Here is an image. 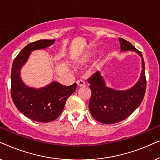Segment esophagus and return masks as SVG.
I'll list each match as a JSON object with an SVG mask.
<instances>
[{
    "label": "esophagus",
    "mask_w": 160,
    "mask_h": 160,
    "mask_svg": "<svg viewBox=\"0 0 160 160\" xmlns=\"http://www.w3.org/2000/svg\"><path fill=\"white\" fill-rule=\"evenodd\" d=\"M77 84H78V86L80 87H84L86 86V82H85V81H83L82 80H77Z\"/></svg>",
    "instance_id": "esophagus-1"
}]
</instances>
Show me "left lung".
Here are the masks:
<instances>
[{
  "instance_id": "8db88e82",
  "label": "left lung",
  "mask_w": 160,
  "mask_h": 160,
  "mask_svg": "<svg viewBox=\"0 0 160 160\" xmlns=\"http://www.w3.org/2000/svg\"><path fill=\"white\" fill-rule=\"evenodd\" d=\"M119 42L121 51L130 50L139 54L142 60V70L137 83L126 91H117L106 86L99 71L87 80L91 90L88 105L91 116L105 124H112L128 118L141 104L146 88L145 63L141 52L122 38H119Z\"/></svg>"
}]
</instances>
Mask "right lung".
<instances>
[{
	"mask_svg": "<svg viewBox=\"0 0 160 160\" xmlns=\"http://www.w3.org/2000/svg\"><path fill=\"white\" fill-rule=\"evenodd\" d=\"M55 39H41L25 47L12 63L11 74V95L17 108L31 120L47 123L60 116L68 98L76 90L77 84L65 86L57 82L41 88L25 85L20 78V69L28 58L31 51L47 48Z\"/></svg>",
	"mask_w": 160,
	"mask_h": 160,
	"instance_id": "add662e5",
	"label": "right lung"
}]
</instances>
